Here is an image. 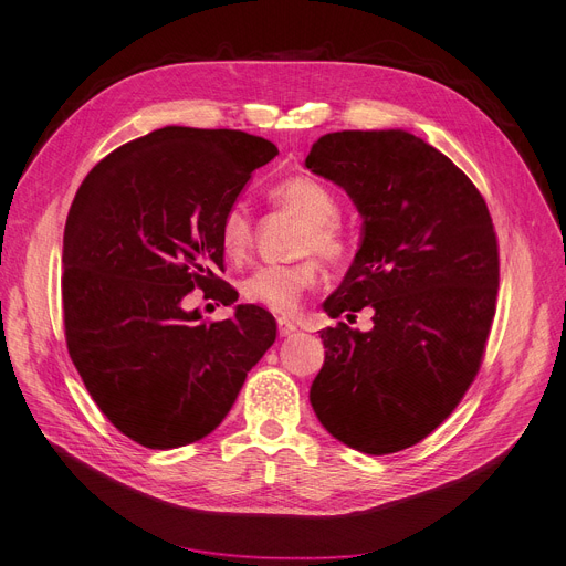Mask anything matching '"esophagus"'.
I'll list each match as a JSON object with an SVG mask.
<instances>
[{
  "instance_id": "1",
  "label": "esophagus",
  "mask_w": 566,
  "mask_h": 566,
  "mask_svg": "<svg viewBox=\"0 0 566 566\" xmlns=\"http://www.w3.org/2000/svg\"><path fill=\"white\" fill-rule=\"evenodd\" d=\"M296 331H298L296 324L289 322L286 316H280V318H277V333H280V337H289V335H293Z\"/></svg>"
}]
</instances>
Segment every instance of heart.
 <instances>
[{"label":"heart","mask_w":566,"mask_h":566,"mask_svg":"<svg viewBox=\"0 0 566 566\" xmlns=\"http://www.w3.org/2000/svg\"><path fill=\"white\" fill-rule=\"evenodd\" d=\"M270 201L289 210L305 222L296 252L318 254L328 263H339L349 256L352 242L347 231L337 222L339 201L337 196L310 176H291L275 187H270ZM254 242L252 212L244 203H231L219 222V244L231 261H242L250 254ZM318 280V263L314 259H301L296 263H270L256 268L242 280V298L273 314L296 312L303 293Z\"/></svg>","instance_id":"obj_1"}]
</instances>
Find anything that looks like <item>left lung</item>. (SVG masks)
<instances>
[{
	"label": "left lung",
	"instance_id": "obj_1",
	"mask_svg": "<svg viewBox=\"0 0 566 566\" xmlns=\"http://www.w3.org/2000/svg\"><path fill=\"white\" fill-rule=\"evenodd\" d=\"M305 166L363 217L360 250L324 310L375 312L367 333L322 331L312 409L356 451L409 449L449 419L481 367L500 286L493 219L447 155L402 129L326 134Z\"/></svg>",
	"mask_w": 566,
	"mask_h": 566
}]
</instances>
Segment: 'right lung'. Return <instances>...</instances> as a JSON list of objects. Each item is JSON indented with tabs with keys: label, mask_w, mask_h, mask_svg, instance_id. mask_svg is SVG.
I'll return each instance as SVG.
<instances>
[{
	"label": "right lung",
	"mask_w": 566,
	"mask_h": 566,
	"mask_svg": "<svg viewBox=\"0 0 566 566\" xmlns=\"http://www.w3.org/2000/svg\"><path fill=\"white\" fill-rule=\"evenodd\" d=\"M277 147L235 129L164 127L96 164L64 227L69 356L106 419L136 444L210 434L275 342V318L238 305L224 322L187 310L193 289L233 305L219 277V222Z\"/></svg>",
	"instance_id": "obj_1"
}]
</instances>
